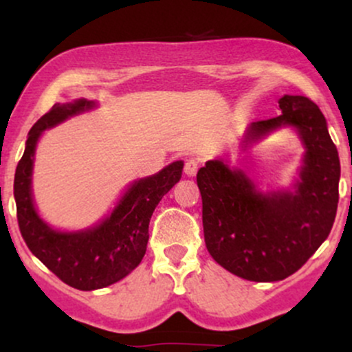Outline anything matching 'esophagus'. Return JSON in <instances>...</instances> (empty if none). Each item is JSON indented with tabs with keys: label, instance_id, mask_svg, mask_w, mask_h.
<instances>
[{
	"label": "esophagus",
	"instance_id": "obj_1",
	"mask_svg": "<svg viewBox=\"0 0 352 352\" xmlns=\"http://www.w3.org/2000/svg\"><path fill=\"white\" fill-rule=\"evenodd\" d=\"M197 170H199V164H197V160L188 159L187 162H185V167H184L185 175H187V177H195L197 175Z\"/></svg>",
	"mask_w": 352,
	"mask_h": 352
}]
</instances>
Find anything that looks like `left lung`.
<instances>
[{"label":"left lung","instance_id":"left-lung-1","mask_svg":"<svg viewBox=\"0 0 352 352\" xmlns=\"http://www.w3.org/2000/svg\"><path fill=\"white\" fill-rule=\"evenodd\" d=\"M278 104L283 114L250 124L241 148L292 129L305 148L292 187L260 190L221 157L197 173L208 253L227 272L258 283L285 280L313 256L333 228L339 200L341 165L322 112L305 96L285 94Z\"/></svg>","mask_w":352,"mask_h":352}]
</instances>
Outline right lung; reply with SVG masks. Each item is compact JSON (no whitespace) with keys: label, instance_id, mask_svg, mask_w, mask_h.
Returning a JSON list of instances; mask_svg holds the SVG:
<instances>
[{"label":"right lung","instance_id":"1","mask_svg":"<svg viewBox=\"0 0 352 352\" xmlns=\"http://www.w3.org/2000/svg\"><path fill=\"white\" fill-rule=\"evenodd\" d=\"M96 107V100L84 98L54 104L31 127L14 173L16 212L28 248L56 276L80 292H94L114 285L139 266L147 250L153 210L180 180L184 170V162L177 160L153 175L131 182L116 207L92 227L82 230L51 227L39 215L33 197L36 147L44 131Z\"/></svg>","mask_w":352,"mask_h":352}]
</instances>
